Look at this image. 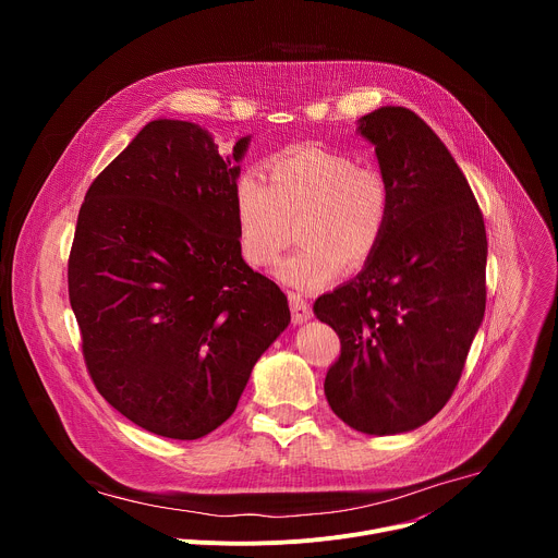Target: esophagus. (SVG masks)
Listing matches in <instances>:
<instances>
[{"label": "esophagus", "mask_w": 558, "mask_h": 558, "mask_svg": "<svg viewBox=\"0 0 558 558\" xmlns=\"http://www.w3.org/2000/svg\"><path fill=\"white\" fill-rule=\"evenodd\" d=\"M289 306H291V317L293 325H302L306 320H311V306L308 302L300 295V293H289Z\"/></svg>", "instance_id": "esophagus-1"}]
</instances>
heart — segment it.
<instances>
[{
	"label": "heart",
	"instance_id": "b5f03b06",
	"mask_svg": "<svg viewBox=\"0 0 558 558\" xmlns=\"http://www.w3.org/2000/svg\"><path fill=\"white\" fill-rule=\"evenodd\" d=\"M267 172L269 181L245 172L233 187L238 247L252 267L280 258L298 218L302 247L276 269L282 284L320 289L344 267L360 269L373 258L392 203L377 168L355 166L349 154L320 145H295L271 156Z\"/></svg>",
	"mask_w": 558,
	"mask_h": 558
}]
</instances>
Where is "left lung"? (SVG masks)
<instances>
[{"label": "left lung", "mask_w": 558, "mask_h": 558, "mask_svg": "<svg viewBox=\"0 0 558 558\" xmlns=\"http://www.w3.org/2000/svg\"><path fill=\"white\" fill-rule=\"evenodd\" d=\"M390 185V218L362 271L315 300L342 342L325 379L331 411L366 435L409 433L450 400L486 313L480 205L441 138L409 108L357 121Z\"/></svg>", "instance_id": "1"}]
</instances>
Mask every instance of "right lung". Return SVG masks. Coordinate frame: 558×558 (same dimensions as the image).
Masks as SVG:
<instances>
[{"label":"right lung","instance_id":"right-lung-1","mask_svg":"<svg viewBox=\"0 0 558 558\" xmlns=\"http://www.w3.org/2000/svg\"><path fill=\"white\" fill-rule=\"evenodd\" d=\"M250 143L220 156L196 123L149 121L78 209L68 291L84 357L104 400L147 433L216 430L291 323L287 295L238 247Z\"/></svg>","mask_w":558,"mask_h":558}]
</instances>
